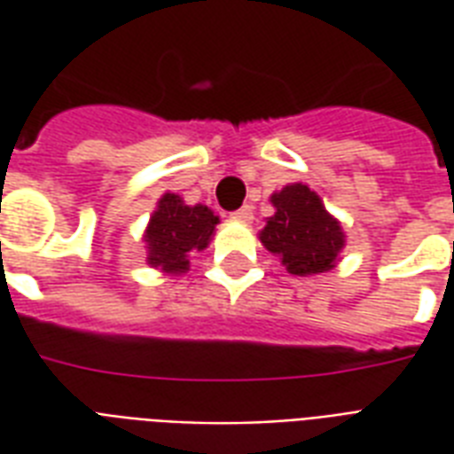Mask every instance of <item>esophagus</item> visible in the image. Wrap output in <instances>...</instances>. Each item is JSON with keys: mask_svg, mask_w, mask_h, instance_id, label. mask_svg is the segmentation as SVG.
<instances>
[{"mask_svg": "<svg viewBox=\"0 0 454 454\" xmlns=\"http://www.w3.org/2000/svg\"><path fill=\"white\" fill-rule=\"evenodd\" d=\"M233 221H240V223H253V207H240L238 211L231 214Z\"/></svg>", "mask_w": 454, "mask_h": 454, "instance_id": "esophagus-1", "label": "esophagus"}]
</instances>
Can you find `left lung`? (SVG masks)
Wrapping results in <instances>:
<instances>
[{
    "label": "left lung",
    "instance_id": "obj_1",
    "mask_svg": "<svg viewBox=\"0 0 454 454\" xmlns=\"http://www.w3.org/2000/svg\"><path fill=\"white\" fill-rule=\"evenodd\" d=\"M275 214L257 233L260 243L282 260L289 275L331 272L340 262L345 231L324 207V199L304 182H292L272 197Z\"/></svg>",
    "mask_w": 454,
    "mask_h": 454
}]
</instances>
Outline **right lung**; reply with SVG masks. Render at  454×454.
I'll use <instances>...</instances> for the list:
<instances>
[{"instance_id": "right-lung-1", "label": "right lung", "mask_w": 454, "mask_h": 454, "mask_svg": "<svg viewBox=\"0 0 454 454\" xmlns=\"http://www.w3.org/2000/svg\"><path fill=\"white\" fill-rule=\"evenodd\" d=\"M216 223L218 216L208 207H189L179 194L165 192L143 233L148 250L145 262L168 277L184 275L189 270V255L207 250Z\"/></svg>"}]
</instances>
